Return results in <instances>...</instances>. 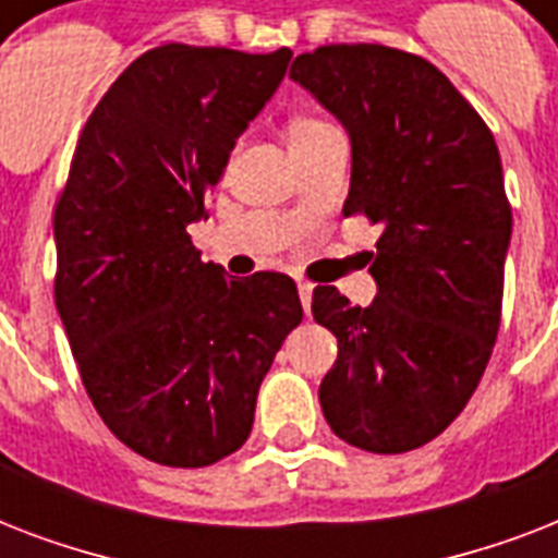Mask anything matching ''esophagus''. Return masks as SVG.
<instances>
[{"label": "esophagus", "mask_w": 558, "mask_h": 558, "mask_svg": "<svg viewBox=\"0 0 558 558\" xmlns=\"http://www.w3.org/2000/svg\"><path fill=\"white\" fill-rule=\"evenodd\" d=\"M298 295H301L304 313L310 315V310H313V283H298Z\"/></svg>", "instance_id": "1"}]
</instances>
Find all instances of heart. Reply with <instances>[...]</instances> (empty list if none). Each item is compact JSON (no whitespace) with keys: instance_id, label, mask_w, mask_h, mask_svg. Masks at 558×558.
Wrapping results in <instances>:
<instances>
[{"instance_id":"b5f03b06","label":"heart","mask_w":558,"mask_h":558,"mask_svg":"<svg viewBox=\"0 0 558 558\" xmlns=\"http://www.w3.org/2000/svg\"><path fill=\"white\" fill-rule=\"evenodd\" d=\"M332 130H336V126L327 124L324 118L295 116L287 124L289 147H292V150H295V147H306V144L318 142V138H324V135H327V133H332Z\"/></svg>"}]
</instances>
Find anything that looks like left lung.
<instances>
[{
	"label": "left lung",
	"mask_w": 558,
	"mask_h": 558,
	"mask_svg": "<svg viewBox=\"0 0 558 558\" xmlns=\"http://www.w3.org/2000/svg\"><path fill=\"white\" fill-rule=\"evenodd\" d=\"M289 77L348 126L341 214L381 226L371 306L313 289V318L339 339L322 411L356 449H420L466 408L501 327L512 208L498 144L437 65L399 48L322 46Z\"/></svg>",
	"instance_id": "obj_1"
}]
</instances>
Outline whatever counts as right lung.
I'll return each mask as SVG.
<instances>
[{"mask_svg":"<svg viewBox=\"0 0 558 558\" xmlns=\"http://www.w3.org/2000/svg\"><path fill=\"white\" fill-rule=\"evenodd\" d=\"M289 60L144 51L83 126L54 205V304L83 388L161 466H210L248 440L263 376L304 318L289 275L228 278L187 234Z\"/></svg>","mask_w":558,"mask_h":558,"instance_id":"1","label":"right lung"}]
</instances>
